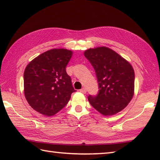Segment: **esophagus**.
<instances>
[{
  "instance_id": "obj_1",
  "label": "esophagus",
  "mask_w": 160,
  "mask_h": 160,
  "mask_svg": "<svg viewBox=\"0 0 160 160\" xmlns=\"http://www.w3.org/2000/svg\"><path fill=\"white\" fill-rule=\"evenodd\" d=\"M80 91L81 93H87V89H85V88H82V89H81L80 90Z\"/></svg>"
}]
</instances>
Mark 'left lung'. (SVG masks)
Instances as JSON below:
<instances>
[{
    "label": "left lung",
    "instance_id": "left-lung-1",
    "mask_svg": "<svg viewBox=\"0 0 160 160\" xmlns=\"http://www.w3.org/2000/svg\"><path fill=\"white\" fill-rule=\"evenodd\" d=\"M96 74L99 92L88 96L95 109L105 116L113 115L127 106L134 94L135 73L131 64L106 47L84 53Z\"/></svg>",
    "mask_w": 160,
    "mask_h": 160
}]
</instances>
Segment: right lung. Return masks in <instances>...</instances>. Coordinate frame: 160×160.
Instances as JSON below:
<instances>
[{"instance_id": "1", "label": "right lung", "mask_w": 160, "mask_h": 160, "mask_svg": "<svg viewBox=\"0 0 160 160\" xmlns=\"http://www.w3.org/2000/svg\"><path fill=\"white\" fill-rule=\"evenodd\" d=\"M73 52L53 49L30 62L24 72V93L33 109L52 116L66 106L73 89L66 67Z\"/></svg>"}]
</instances>
